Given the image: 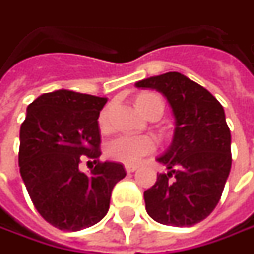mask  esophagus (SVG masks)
Returning a JSON list of instances; mask_svg holds the SVG:
<instances>
[{"label": "esophagus", "mask_w": 254, "mask_h": 254, "mask_svg": "<svg viewBox=\"0 0 254 254\" xmlns=\"http://www.w3.org/2000/svg\"><path fill=\"white\" fill-rule=\"evenodd\" d=\"M125 170H127V173H133V171L137 170V166H130V164H127V166H125Z\"/></svg>", "instance_id": "34e87169"}]
</instances>
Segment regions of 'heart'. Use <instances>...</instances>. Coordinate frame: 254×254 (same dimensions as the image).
<instances>
[{"mask_svg": "<svg viewBox=\"0 0 254 254\" xmlns=\"http://www.w3.org/2000/svg\"><path fill=\"white\" fill-rule=\"evenodd\" d=\"M137 107L143 114H149L154 107L163 108V101L154 94H144L137 98ZM98 127L101 130H107L110 127V112L102 110L98 117ZM157 149V142L152 136L147 135H129L124 133L114 137L105 146V153L111 160L124 163V164H137L144 156L152 154Z\"/></svg>", "mask_w": 254, "mask_h": 254, "instance_id": "b5f03b06", "label": "heart"}]
</instances>
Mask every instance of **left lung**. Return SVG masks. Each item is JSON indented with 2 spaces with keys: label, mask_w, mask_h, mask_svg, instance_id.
<instances>
[{
  "label": "left lung",
  "mask_w": 254,
  "mask_h": 254,
  "mask_svg": "<svg viewBox=\"0 0 254 254\" xmlns=\"http://www.w3.org/2000/svg\"><path fill=\"white\" fill-rule=\"evenodd\" d=\"M137 88L160 91L170 104L176 129L170 149L157 157L169 173L144 191L149 216L171 226H192L218 205L232 166L231 130L211 92L177 71L149 77Z\"/></svg>",
  "instance_id": "1"
}]
</instances>
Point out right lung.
I'll use <instances>...</instances> for the list:
<instances>
[{
	"instance_id": "1",
	"label": "right lung",
	"mask_w": 254,
	"mask_h": 254,
	"mask_svg": "<svg viewBox=\"0 0 254 254\" xmlns=\"http://www.w3.org/2000/svg\"><path fill=\"white\" fill-rule=\"evenodd\" d=\"M107 98L57 90L29 104L19 133V171L32 202L60 231L90 228L107 215L121 163L100 162V111ZM94 160L90 173L78 166Z\"/></svg>"
}]
</instances>
